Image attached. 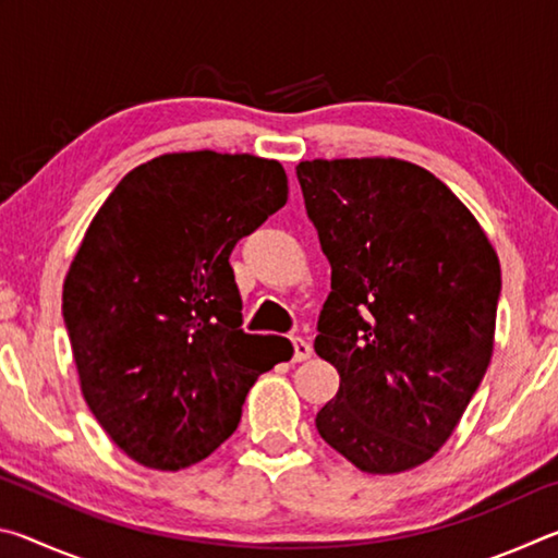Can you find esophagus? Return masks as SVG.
Instances as JSON below:
<instances>
[{
    "instance_id": "obj_1",
    "label": "esophagus",
    "mask_w": 558,
    "mask_h": 558,
    "mask_svg": "<svg viewBox=\"0 0 558 558\" xmlns=\"http://www.w3.org/2000/svg\"><path fill=\"white\" fill-rule=\"evenodd\" d=\"M292 347H295V362H307L313 356V344L302 337H292Z\"/></svg>"
}]
</instances>
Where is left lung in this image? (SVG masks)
<instances>
[{
  "label": "left lung",
  "mask_w": 558,
  "mask_h": 558,
  "mask_svg": "<svg viewBox=\"0 0 558 558\" xmlns=\"http://www.w3.org/2000/svg\"><path fill=\"white\" fill-rule=\"evenodd\" d=\"M332 266L315 352L339 391L315 426L372 475L430 460L493 359L499 258L475 216L428 169L396 157L295 167Z\"/></svg>",
  "instance_id": "8db88e82"
}]
</instances>
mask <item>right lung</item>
<instances>
[{
	"instance_id": "right-lung-1",
	"label": "right lung",
	"mask_w": 558,
	"mask_h": 558,
	"mask_svg": "<svg viewBox=\"0 0 558 558\" xmlns=\"http://www.w3.org/2000/svg\"><path fill=\"white\" fill-rule=\"evenodd\" d=\"M286 202L276 159L199 149L135 167L93 216L63 319L83 399L140 465L209 458L258 376L292 356L286 337L243 332L229 263Z\"/></svg>"
}]
</instances>
